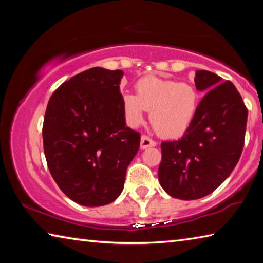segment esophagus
Wrapping results in <instances>:
<instances>
[{
    "mask_svg": "<svg viewBox=\"0 0 263 263\" xmlns=\"http://www.w3.org/2000/svg\"><path fill=\"white\" fill-rule=\"evenodd\" d=\"M155 145H157V142L151 139L149 137L141 136V139H140V148L141 149H146L148 147H154Z\"/></svg>",
    "mask_w": 263,
    "mask_h": 263,
    "instance_id": "esophagus-1",
    "label": "esophagus"
}]
</instances>
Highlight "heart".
Returning a JSON list of instances; mask_svg holds the SVG:
<instances>
[{
	"mask_svg": "<svg viewBox=\"0 0 263 263\" xmlns=\"http://www.w3.org/2000/svg\"><path fill=\"white\" fill-rule=\"evenodd\" d=\"M137 94L124 91L122 106L131 126L144 123L147 110L149 119L160 135L176 138L188 130L198 110V92L189 83H179L149 75L136 83Z\"/></svg>",
	"mask_w": 263,
	"mask_h": 263,
	"instance_id": "1",
	"label": "heart"
}]
</instances>
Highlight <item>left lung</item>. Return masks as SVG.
<instances>
[{"instance_id":"left-lung-1","label":"left lung","mask_w":263,"mask_h":263,"mask_svg":"<svg viewBox=\"0 0 263 263\" xmlns=\"http://www.w3.org/2000/svg\"><path fill=\"white\" fill-rule=\"evenodd\" d=\"M195 86L206 94L183 137L161 144L158 173L163 190L184 201L211 194L230 176L242 152L248 115L231 81L197 70Z\"/></svg>"}]
</instances>
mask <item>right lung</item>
<instances>
[{
  "instance_id": "add662e5",
  "label": "right lung",
  "mask_w": 263,
  "mask_h": 263,
  "mask_svg": "<svg viewBox=\"0 0 263 263\" xmlns=\"http://www.w3.org/2000/svg\"><path fill=\"white\" fill-rule=\"evenodd\" d=\"M123 70L102 67L75 75L53 92L43 125L48 169L67 197L83 206L106 205L122 194L140 135L126 126Z\"/></svg>"
}]
</instances>
